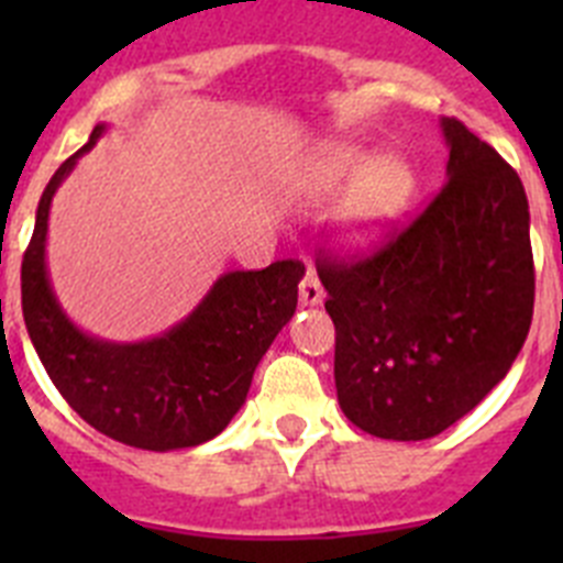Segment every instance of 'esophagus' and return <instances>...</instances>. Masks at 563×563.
<instances>
[{
  "label": "esophagus",
  "instance_id": "obj_1",
  "mask_svg": "<svg viewBox=\"0 0 563 563\" xmlns=\"http://www.w3.org/2000/svg\"><path fill=\"white\" fill-rule=\"evenodd\" d=\"M298 301L305 307H316L324 301V287H321V278L316 276V271H307V276L301 278V287H298Z\"/></svg>",
  "mask_w": 563,
  "mask_h": 563
}]
</instances>
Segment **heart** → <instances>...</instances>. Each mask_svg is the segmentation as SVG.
I'll list each match as a JSON object with an SVG mask.
<instances>
[{"instance_id":"heart-1","label":"heart","mask_w":563,"mask_h":563,"mask_svg":"<svg viewBox=\"0 0 563 563\" xmlns=\"http://www.w3.org/2000/svg\"><path fill=\"white\" fill-rule=\"evenodd\" d=\"M350 188L338 208V239L350 247L375 245L409 211L417 194V174L400 154L377 157L369 148L324 146L307 166V194L330 200Z\"/></svg>"}]
</instances>
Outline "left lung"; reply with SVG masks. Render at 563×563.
I'll use <instances>...</instances> for the list:
<instances>
[{"mask_svg": "<svg viewBox=\"0 0 563 563\" xmlns=\"http://www.w3.org/2000/svg\"><path fill=\"white\" fill-rule=\"evenodd\" d=\"M449 183L366 256L318 251L343 415L380 440H429L476 409L533 321L530 211L519 174L442 118Z\"/></svg>", "mask_w": 563, "mask_h": 563, "instance_id": "left-lung-1", "label": "left lung"}]
</instances>
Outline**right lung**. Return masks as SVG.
<instances>
[{"label":"right lung","mask_w":563,"mask_h":563,"mask_svg":"<svg viewBox=\"0 0 563 563\" xmlns=\"http://www.w3.org/2000/svg\"><path fill=\"white\" fill-rule=\"evenodd\" d=\"M101 132L92 129L38 200L22 258L24 324L49 380L92 429L143 451L194 449L242 409L258 361L296 312L305 265L285 258L265 271L225 273L186 321L152 341L112 343L81 332L53 296L44 242L53 194Z\"/></svg>","instance_id":"add662e5"}]
</instances>
